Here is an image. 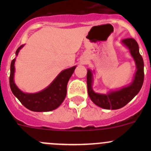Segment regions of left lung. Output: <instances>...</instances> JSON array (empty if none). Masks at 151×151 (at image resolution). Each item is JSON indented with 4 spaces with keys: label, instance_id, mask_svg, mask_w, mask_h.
I'll list each match as a JSON object with an SVG mask.
<instances>
[{
    "label": "left lung",
    "instance_id": "8db88e82",
    "mask_svg": "<svg viewBox=\"0 0 151 151\" xmlns=\"http://www.w3.org/2000/svg\"><path fill=\"white\" fill-rule=\"evenodd\" d=\"M121 42L129 49L136 65V72L130 84L116 91H109L107 93H99L93 90V77L92 71L88 69L87 73V85L89 97L96 105L106 109H118L127 104L139 92L144 82V62L139 54L137 42L132 38L123 39Z\"/></svg>",
    "mask_w": 151,
    "mask_h": 151
}]
</instances>
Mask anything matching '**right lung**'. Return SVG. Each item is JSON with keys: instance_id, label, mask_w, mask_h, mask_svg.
Instances as JSON below:
<instances>
[{"instance_id": "add662e5", "label": "right lung", "mask_w": 151, "mask_h": 151, "mask_svg": "<svg viewBox=\"0 0 151 151\" xmlns=\"http://www.w3.org/2000/svg\"><path fill=\"white\" fill-rule=\"evenodd\" d=\"M23 47L24 45H21L17 50L16 56ZM15 60L16 58L11 63L9 77L10 88L14 95L24 106L33 112H49L57 109L66 98L67 84L77 66L63 70L50 85L42 91L35 93H28L22 92L14 83Z\"/></svg>"}]
</instances>
